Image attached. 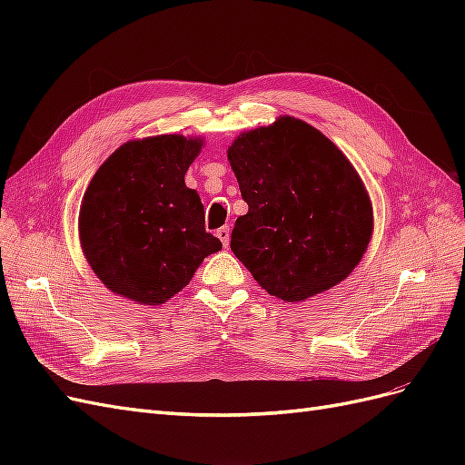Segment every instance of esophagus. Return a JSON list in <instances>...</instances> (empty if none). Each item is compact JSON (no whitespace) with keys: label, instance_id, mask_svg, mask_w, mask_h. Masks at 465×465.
<instances>
[{"label":"esophagus","instance_id":"esophagus-1","mask_svg":"<svg viewBox=\"0 0 465 465\" xmlns=\"http://www.w3.org/2000/svg\"><path fill=\"white\" fill-rule=\"evenodd\" d=\"M217 236H219V241L223 242V246L227 248V246H229V241H231L229 227H223V229H219V231H217Z\"/></svg>","mask_w":465,"mask_h":465}]
</instances>
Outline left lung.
<instances>
[{"mask_svg":"<svg viewBox=\"0 0 465 465\" xmlns=\"http://www.w3.org/2000/svg\"><path fill=\"white\" fill-rule=\"evenodd\" d=\"M227 157L248 203L231 250L262 289L297 304L351 275L372 238V202L331 139L279 116L242 132Z\"/></svg>","mask_w":465,"mask_h":465,"instance_id":"1","label":"left lung"}]
</instances>
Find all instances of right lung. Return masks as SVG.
<instances>
[{"label": "right lung", "mask_w": 465, "mask_h": 465, "mask_svg": "<svg viewBox=\"0 0 465 465\" xmlns=\"http://www.w3.org/2000/svg\"><path fill=\"white\" fill-rule=\"evenodd\" d=\"M203 145V137L180 134L132 139L98 166L81 202L79 242L110 292L164 304L223 248L184 182Z\"/></svg>", "instance_id": "1"}]
</instances>
